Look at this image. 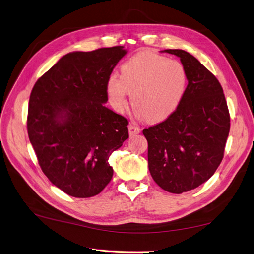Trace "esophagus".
Segmentation results:
<instances>
[{
    "instance_id": "34e87169",
    "label": "esophagus",
    "mask_w": 254,
    "mask_h": 254,
    "mask_svg": "<svg viewBox=\"0 0 254 254\" xmlns=\"http://www.w3.org/2000/svg\"><path fill=\"white\" fill-rule=\"evenodd\" d=\"M140 128L135 126L134 124H130L128 125V133H129V136H134V135H137L140 133Z\"/></svg>"
}]
</instances>
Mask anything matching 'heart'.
Here are the masks:
<instances>
[{
	"instance_id": "b5f03b06",
	"label": "heart",
	"mask_w": 254,
	"mask_h": 254,
	"mask_svg": "<svg viewBox=\"0 0 254 254\" xmlns=\"http://www.w3.org/2000/svg\"><path fill=\"white\" fill-rule=\"evenodd\" d=\"M186 86V69L179 61L156 53L141 52L123 63L120 78L110 75L107 92L117 112H124L128 92L136 113L148 123H158L179 107Z\"/></svg>"
}]
</instances>
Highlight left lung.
<instances>
[{
    "mask_svg": "<svg viewBox=\"0 0 254 254\" xmlns=\"http://www.w3.org/2000/svg\"><path fill=\"white\" fill-rule=\"evenodd\" d=\"M181 59L188 86L175 111L143 129L148 142V168L165 191L181 194L215 173L224 156L230 117L216 76L188 52L165 50Z\"/></svg>",
    "mask_w": 254,
    "mask_h": 254,
    "instance_id": "1",
    "label": "left lung"
}]
</instances>
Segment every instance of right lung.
Wrapping results in <instances>:
<instances>
[{
    "mask_svg": "<svg viewBox=\"0 0 254 254\" xmlns=\"http://www.w3.org/2000/svg\"><path fill=\"white\" fill-rule=\"evenodd\" d=\"M124 47L72 52L33 87L28 135L39 166L64 193L88 198L111 181L109 158L128 138V121L105 107L107 82Z\"/></svg>",
    "mask_w": 254,
    "mask_h": 254,
    "instance_id": "1",
    "label": "right lung"
}]
</instances>
